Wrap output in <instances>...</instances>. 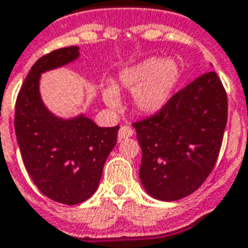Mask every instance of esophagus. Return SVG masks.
Wrapping results in <instances>:
<instances>
[{
    "mask_svg": "<svg viewBox=\"0 0 248 248\" xmlns=\"http://www.w3.org/2000/svg\"><path fill=\"white\" fill-rule=\"evenodd\" d=\"M133 135V129L129 125H123L119 131V140H123V139L131 138Z\"/></svg>",
    "mask_w": 248,
    "mask_h": 248,
    "instance_id": "34e87169",
    "label": "esophagus"
}]
</instances>
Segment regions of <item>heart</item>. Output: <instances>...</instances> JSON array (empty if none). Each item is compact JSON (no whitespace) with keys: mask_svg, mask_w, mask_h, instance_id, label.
<instances>
[{"mask_svg":"<svg viewBox=\"0 0 248 248\" xmlns=\"http://www.w3.org/2000/svg\"><path fill=\"white\" fill-rule=\"evenodd\" d=\"M177 80L179 66L173 60L152 57L121 72L117 78V87L133 92L132 103L138 112L152 115L167 104ZM103 97L112 108H117L120 104L113 88L107 89Z\"/></svg>","mask_w":248,"mask_h":248,"instance_id":"b5f03b06","label":"heart"}]
</instances>
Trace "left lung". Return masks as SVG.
<instances>
[{
  "label": "left lung",
  "mask_w": 248,
  "mask_h": 248,
  "mask_svg": "<svg viewBox=\"0 0 248 248\" xmlns=\"http://www.w3.org/2000/svg\"><path fill=\"white\" fill-rule=\"evenodd\" d=\"M227 93L210 71L172 94L159 112L135 121L140 180L159 200L182 199L211 173L227 124Z\"/></svg>",
  "instance_id": "left-lung-1"
}]
</instances>
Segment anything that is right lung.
Listing matches in <instances>:
<instances>
[{"mask_svg": "<svg viewBox=\"0 0 248 248\" xmlns=\"http://www.w3.org/2000/svg\"><path fill=\"white\" fill-rule=\"evenodd\" d=\"M78 57L77 46L52 50L37 60L17 94L15 129L33 183L49 199L75 205L91 198L117 141L119 125L97 127L91 119L54 117L40 99V73Z\"/></svg>", "mask_w": 248, "mask_h": 248, "instance_id": "1", "label": "right lung"}]
</instances>
